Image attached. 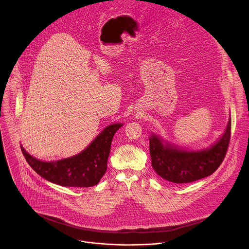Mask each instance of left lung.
Here are the masks:
<instances>
[{"mask_svg":"<svg viewBox=\"0 0 249 249\" xmlns=\"http://www.w3.org/2000/svg\"><path fill=\"white\" fill-rule=\"evenodd\" d=\"M231 137V118L220 140L211 148L186 152L171 145H163L156 136L149 139L152 167L156 173L168 181L189 183L212 175L225 158Z\"/></svg>","mask_w":249,"mask_h":249,"instance_id":"obj_1","label":"left lung"}]
</instances>
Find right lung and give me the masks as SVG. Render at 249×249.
Masks as SVG:
<instances>
[{
	"mask_svg": "<svg viewBox=\"0 0 249 249\" xmlns=\"http://www.w3.org/2000/svg\"><path fill=\"white\" fill-rule=\"evenodd\" d=\"M121 126H108L83 152L66 160L44 162L31 157L22 146L21 150L28 164L47 180L67 187H90L105 175L111 140Z\"/></svg>",
	"mask_w": 249,
	"mask_h": 249,
	"instance_id": "1",
	"label": "right lung"
}]
</instances>
